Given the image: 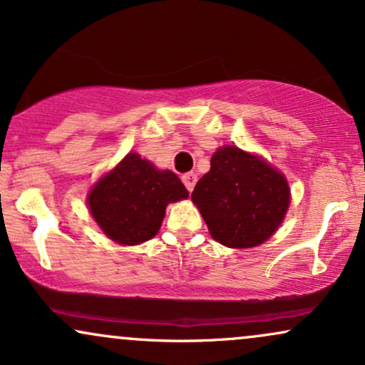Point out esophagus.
I'll list each match as a JSON object with an SVG mask.
<instances>
[{
    "mask_svg": "<svg viewBox=\"0 0 365 365\" xmlns=\"http://www.w3.org/2000/svg\"><path fill=\"white\" fill-rule=\"evenodd\" d=\"M181 179H182L184 186H186V190H187V191H192V190H195V184H196V181H198V178H196V174H195V173H187V174H184Z\"/></svg>",
    "mask_w": 365,
    "mask_h": 365,
    "instance_id": "obj_1",
    "label": "esophagus"
}]
</instances>
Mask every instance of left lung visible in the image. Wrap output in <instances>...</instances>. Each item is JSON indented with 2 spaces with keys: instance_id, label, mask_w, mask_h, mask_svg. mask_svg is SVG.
I'll use <instances>...</instances> for the list:
<instances>
[{
  "instance_id": "8db88e82",
  "label": "left lung",
  "mask_w": 365,
  "mask_h": 365,
  "mask_svg": "<svg viewBox=\"0 0 365 365\" xmlns=\"http://www.w3.org/2000/svg\"><path fill=\"white\" fill-rule=\"evenodd\" d=\"M191 198L212 237L227 247H255L284 220L290 203L285 178L237 147L218 148Z\"/></svg>"
}]
</instances>
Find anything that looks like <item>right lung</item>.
I'll return each mask as SVG.
<instances>
[{
    "mask_svg": "<svg viewBox=\"0 0 365 365\" xmlns=\"http://www.w3.org/2000/svg\"><path fill=\"white\" fill-rule=\"evenodd\" d=\"M182 198H187V190L178 175L157 170L138 153H128L90 191L88 207L106 235L131 246L152 239L167 205Z\"/></svg>",
    "mask_w": 365,
    "mask_h": 365,
    "instance_id": "right-lung-1",
    "label": "right lung"
}]
</instances>
